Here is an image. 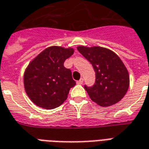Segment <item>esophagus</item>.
<instances>
[{"label": "esophagus", "mask_w": 149, "mask_h": 149, "mask_svg": "<svg viewBox=\"0 0 149 149\" xmlns=\"http://www.w3.org/2000/svg\"><path fill=\"white\" fill-rule=\"evenodd\" d=\"M83 82H84V79H83V78H81L79 81H77V83L78 84H83Z\"/></svg>", "instance_id": "34e87169"}]
</instances>
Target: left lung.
Returning <instances> with one entry per match:
<instances>
[{
  "label": "left lung",
  "mask_w": 149,
  "mask_h": 149,
  "mask_svg": "<svg viewBox=\"0 0 149 149\" xmlns=\"http://www.w3.org/2000/svg\"><path fill=\"white\" fill-rule=\"evenodd\" d=\"M77 50L90 62L96 72L93 86H84L91 100L109 107L121 100L129 87V75L120 58L106 48L78 46Z\"/></svg>",
  "instance_id": "1"
}]
</instances>
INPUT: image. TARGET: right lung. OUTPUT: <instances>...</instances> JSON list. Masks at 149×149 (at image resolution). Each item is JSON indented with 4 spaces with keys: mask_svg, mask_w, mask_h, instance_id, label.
I'll return each mask as SVG.
<instances>
[{
    "mask_svg": "<svg viewBox=\"0 0 149 149\" xmlns=\"http://www.w3.org/2000/svg\"><path fill=\"white\" fill-rule=\"evenodd\" d=\"M73 52L72 48L51 46L29 64L24 73V90L36 105L52 109L66 100L76 82L64 62Z\"/></svg>",
    "mask_w": 149,
    "mask_h": 149,
    "instance_id": "1",
    "label": "right lung"
}]
</instances>
